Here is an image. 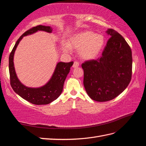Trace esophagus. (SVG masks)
Wrapping results in <instances>:
<instances>
[{"mask_svg": "<svg viewBox=\"0 0 146 146\" xmlns=\"http://www.w3.org/2000/svg\"><path fill=\"white\" fill-rule=\"evenodd\" d=\"M79 66V63L77 62V61H74V64H73V67L76 68V67H77Z\"/></svg>", "mask_w": 146, "mask_h": 146, "instance_id": "1", "label": "esophagus"}]
</instances>
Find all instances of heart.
Here are the masks:
<instances>
[{
    "label": "heart",
    "instance_id": "b5f03b06",
    "mask_svg": "<svg viewBox=\"0 0 146 146\" xmlns=\"http://www.w3.org/2000/svg\"><path fill=\"white\" fill-rule=\"evenodd\" d=\"M69 45L71 47L80 49V55L84 59H92L98 56L102 50L104 45V37L92 31H84L74 35L70 38ZM63 50L66 52H70V47L65 44Z\"/></svg>",
    "mask_w": 146,
    "mask_h": 146
}]
</instances>
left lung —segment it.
<instances>
[{
  "instance_id": "8db88e82",
  "label": "left lung",
  "mask_w": 146,
  "mask_h": 146,
  "mask_svg": "<svg viewBox=\"0 0 146 146\" xmlns=\"http://www.w3.org/2000/svg\"><path fill=\"white\" fill-rule=\"evenodd\" d=\"M102 53L96 60L82 64L84 86L92 100L106 102L117 97L125 89L132 78V57L130 46L114 29Z\"/></svg>"
}]
</instances>
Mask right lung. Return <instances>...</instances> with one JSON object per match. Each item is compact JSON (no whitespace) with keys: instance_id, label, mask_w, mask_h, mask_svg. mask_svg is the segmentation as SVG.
I'll return each instance as SVG.
<instances>
[{"instance_id":"obj_1","label":"right lung","mask_w":146,"mask_h":146,"mask_svg":"<svg viewBox=\"0 0 146 146\" xmlns=\"http://www.w3.org/2000/svg\"><path fill=\"white\" fill-rule=\"evenodd\" d=\"M37 31H43L51 32L52 29L50 26L37 25L29 29L22 34L16 42L9 58V69L10 74V83L13 90L22 98L35 105L48 104L57 99L62 92L64 84L67 74L74 62H59L57 64L56 70L52 77L46 85L39 88H29L25 87L19 81L15 72L13 58L16 47L22 37L25 35L33 34Z\"/></svg>"}]
</instances>
